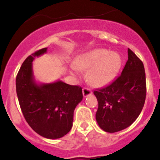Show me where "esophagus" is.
Masks as SVG:
<instances>
[{"instance_id": "esophagus-1", "label": "esophagus", "mask_w": 160, "mask_h": 160, "mask_svg": "<svg viewBox=\"0 0 160 160\" xmlns=\"http://www.w3.org/2000/svg\"><path fill=\"white\" fill-rule=\"evenodd\" d=\"M91 93H92V91L89 89V88H84L83 89V97H84V98L89 96V95L91 94Z\"/></svg>"}]
</instances>
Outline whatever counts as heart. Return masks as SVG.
<instances>
[{
    "instance_id": "heart-1",
    "label": "heart",
    "mask_w": 160,
    "mask_h": 160,
    "mask_svg": "<svg viewBox=\"0 0 160 160\" xmlns=\"http://www.w3.org/2000/svg\"><path fill=\"white\" fill-rule=\"evenodd\" d=\"M120 55L106 49H96L80 55L70 66L71 72L78 74L79 69L89 70L88 77L90 84L103 87L111 83L122 67Z\"/></svg>"
}]
</instances>
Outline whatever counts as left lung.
<instances>
[{
    "label": "left lung",
    "instance_id": "1",
    "mask_svg": "<svg viewBox=\"0 0 160 160\" xmlns=\"http://www.w3.org/2000/svg\"><path fill=\"white\" fill-rule=\"evenodd\" d=\"M122 74L106 88L93 91L98 101L96 120L104 132L114 133L130 126L141 113L146 95L142 62L128 49Z\"/></svg>",
    "mask_w": 160,
    "mask_h": 160
}]
</instances>
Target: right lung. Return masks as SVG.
<instances>
[{
  "label": "right lung",
  "mask_w": 160,
  "mask_h": 160,
  "mask_svg": "<svg viewBox=\"0 0 160 160\" xmlns=\"http://www.w3.org/2000/svg\"><path fill=\"white\" fill-rule=\"evenodd\" d=\"M46 52L47 48L38 50L24 61L16 77V92L24 117L31 128L44 138L56 139L70 131L74 110L83 99V93L80 87L61 80L36 82L32 62Z\"/></svg>",
  "instance_id": "obj_1"
}]
</instances>
